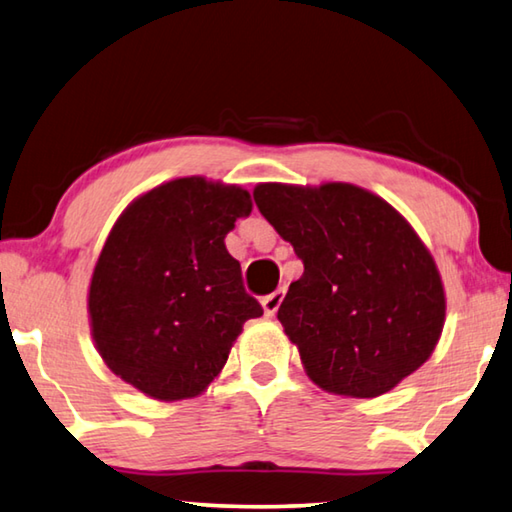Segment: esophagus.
Returning <instances> with one entry per match:
<instances>
[{"label":"esophagus","mask_w":512,"mask_h":512,"mask_svg":"<svg viewBox=\"0 0 512 512\" xmlns=\"http://www.w3.org/2000/svg\"><path fill=\"white\" fill-rule=\"evenodd\" d=\"M283 299H285V290H276V292H272V294H267V297H263L261 303H263L265 315H267V317H274L276 310L281 308Z\"/></svg>","instance_id":"34e87169"}]
</instances>
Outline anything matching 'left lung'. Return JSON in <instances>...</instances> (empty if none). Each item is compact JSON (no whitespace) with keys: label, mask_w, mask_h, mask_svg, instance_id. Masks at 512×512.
<instances>
[{"label":"left lung","mask_w":512,"mask_h":512,"mask_svg":"<svg viewBox=\"0 0 512 512\" xmlns=\"http://www.w3.org/2000/svg\"><path fill=\"white\" fill-rule=\"evenodd\" d=\"M254 200L303 261L279 321L317 387L378 398L429 360L445 324L443 281L387 200L344 182H267Z\"/></svg>","instance_id":"1"}]
</instances>
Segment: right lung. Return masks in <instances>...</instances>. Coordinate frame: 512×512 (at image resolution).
<instances>
[{
	"label": "right lung",
	"mask_w": 512,
	"mask_h": 512,
	"mask_svg": "<svg viewBox=\"0 0 512 512\" xmlns=\"http://www.w3.org/2000/svg\"><path fill=\"white\" fill-rule=\"evenodd\" d=\"M242 186L179 177L139 195L107 236L89 283V326L114 375L164 402L195 398L218 378L247 319L224 238L251 213Z\"/></svg>",
	"instance_id": "right-lung-1"
}]
</instances>
